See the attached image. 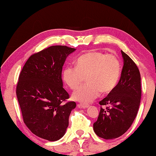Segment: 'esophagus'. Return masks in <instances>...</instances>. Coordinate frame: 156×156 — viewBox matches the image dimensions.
<instances>
[{"label": "esophagus", "mask_w": 156, "mask_h": 156, "mask_svg": "<svg viewBox=\"0 0 156 156\" xmlns=\"http://www.w3.org/2000/svg\"><path fill=\"white\" fill-rule=\"evenodd\" d=\"M88 105L87 104H82V103H80L77 105V107L80 108H86L88 107Z\"/></svg>", "instance_id": "1"}]
</instances>
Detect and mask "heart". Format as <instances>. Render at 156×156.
I'll return each mask as SVG.
<instances>
[{"label": "heart", "instance_id": "heart-1", "mask_svg": "<svg viewBox=\"0 0 156 156\" xmlns=\"http://www.w3.org/2000/svg\"><path fill=\"white\" fill-rule=\"evenodd\" d=\"M121 64L117 56L101 51H92L80 56L76 66H66L63 80L74 90L87 77L88 83L73 92L74 100L88 103L97 98L101 92L108 93L117 85L121 76Z\"/></svg>", "mask_w": 156, "mask_h": 156}]
</instances>
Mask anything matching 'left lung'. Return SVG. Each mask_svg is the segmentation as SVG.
Here are the masks:
<instances>
[{"label":"left lung","mask_w":156,"mask_h":156,"mask_svg":"<svg viewBox=\"0 0 156 156\" xmlns=\"http://www.w3.org/2000/svg\"><path fill=\"white\" fill-rule=\"evenodd\" d=\"M123 67L117 85L107 97L99 102L101 105L93 129L98 137L112 140L121 136L133 123L140 105L141 75L135 63L121 51ZM102 105L106 107L103 109Z\"/></svg>","instance_id":"8db88e82"}]
</instances>
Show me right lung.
<instances>
[{
	"mask_svg": "<svg viewBox=\"0 0 156 156\" xmlns=\"http://www.w3.org/2000/svg\"><path fill=\"white\" fill-rule=\"evenodd\" d=\"M74 48L53 45L29 58L20 73L16 88L23 122L33 133L55 141L62 138L76 104L64 102L69 94L63 88L62 66Z\"/></svg>",
	"mask_w": 156,
	"mask_h": 156,
	"instance_id": "1",
	"label": "right lung"
}]
</instances>
